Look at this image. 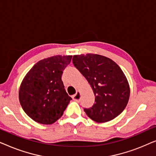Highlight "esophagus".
I'll return each mask as SVG.
<instances>
[{"label":"esophagus","mask_w":156,"mask_h":156,"mask_svg":"<svg viewBox=\"0 0 156 156\" xmlns=\"http://www.w3.org/2000/svg\"><path fill=\"white\" fill-rule=\"evenodd\" d=\"M80 93L76 92V94H74L73 97H72V99H73L74 101H80Z\"/></svg>","instance_id":"1"}]
</instances>
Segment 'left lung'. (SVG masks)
<instances>
[{
  "instance_id": "obj_1",
  "label": "left lung",
  "mask_w": 156,
  "mask_h": 156,
  "mask_svg": "<svg viewBox=\"0 0 156 156\" xmlns=\"http://www.w3.org/2000/svg\"><path fill=\"white\" fill-rule=\"evenodd\" d=\"M72 62L88 81L95 103L84 111L97 123L116 118L124 110L130 97V87L120 67L108 57L97 54L74 55Z\"/></svg>"
}]
</instances>
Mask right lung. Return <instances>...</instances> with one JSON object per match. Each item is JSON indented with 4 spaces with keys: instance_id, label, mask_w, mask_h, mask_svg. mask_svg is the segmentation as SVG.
I'll return each instance as SVG.
<instances>
[{
    "instance_id": "obj_1",
    "label": "right lung",
    "mask_w": 156,
    "mask_h": 156,
    "mask_svg": "<svg viewBox=\"0 0 156 156\" xmlns=\"http://www.w3.org/2000/svg\"><path fill=\"white\" fill-rule=\"evenodd\" d=\"M72 55H55L37 62L26 74L19 89V101L30 118L52 124L62 116L72 98L62 81Z\"/></svg>"
}]
</instances>
